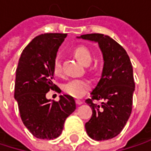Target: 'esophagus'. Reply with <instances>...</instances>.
Instances as JSON below:
<instances>
[{"label":"esophagus","mask_w":151,"mask_h":151,"mask_svg":"<svg viewBox=\"0 0 151 151\" xmlns=\"http://www.w3.org/2000/svg\"><path fill=\"white\" fill-rule=\"evenodd\" d=\"M76 103H77V105H81L83 103V101L80 100H76Z\"/></svg>","instance_id":"34e87169"}]
</instances>
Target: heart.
Here are the masks:
<instances>
[{
    "label": "heart",
    "mask_w": 151,
    "mask_h": 151,
    "mask_svg": "<svg viewBox=\"0 0 151 151\" xmlns=\"http://www.w3.org/2000/svg\"><path fill=\"white\" fill-rule=\"evenodd\" d=\"M75 57L84 65H88L93 59L91 50L85 45H78L73 50ZM53 72L55 75L62 74V63L59 57H57L53 62ZM91 88V83L88 80L81 78H73L63 85V90L70 96L80 98L84 96Z\"/></svg>",
    "instance_id": "obj_1"
}]
</instances>
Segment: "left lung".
Returning <instances> with one entry per match:
<instances>
[{
  "label": "left lung",
  "instance_id": "left-lung-1",
  "mask_svg": "<svg viewBox=\"0 0 151 151\" xmlns=\"http://www.w3.org/2000/svg\"><path fill=\"white\" fill-rule=\"evenodd\" d=\"M98 43L103 55L101 78L86 102L93 114L86 123L87 135L96 141H104L118 136L126 125L133 104L135 81L133 67L126 50L117 42L103 34H86L78 37ZM93 99H102L96 105Z\"/></svg>",
  "mask_w": 151,
  "mask_h": 151
}]
</instances>
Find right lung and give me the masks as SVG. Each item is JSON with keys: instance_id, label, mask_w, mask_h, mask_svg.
Instances as JSON below:
<instances>
[{"instance_id": "1", "label": "right lung", "mask_w": 151, "mask_h": 151, "mask_svg": "<svg viewBox=\"0 0 151 151\" xmlns=\"http://www.w3.org/2000/svg\"><path fill=\"white\" fill-rule=\"evenodd\" d=\"M67 34L46 33L36 37L22 50L16 68L15 99L21 119L29 131L39 139H55L62 133L65 119L74 112L70 95L58 101L48 100L46 93L56 89L53 62Z\"/></svg>"}]
</instances>
